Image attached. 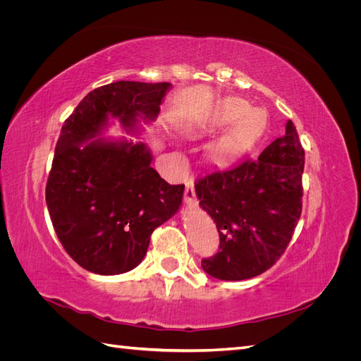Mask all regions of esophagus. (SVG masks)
Returning a JSON list of instances; mask_svg holds the SVG:
<instances>
[{"label":"esophagus","instance_id":"34e87169","mask_svg":"<svg viewBox=\"0 0 361 361\" xmlns=\"http://www.w3.org/2000/svg\"><path fill=\"white\" fill-rule=\"evenodd\" d=\"M185 203L187 204H192L194 199H195V190H194V185L192 183H187V188H185Z\"/></svg>","mask_w":361,"mask_h":361}]
</instances>
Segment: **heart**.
Returning <instances> with one entry per match:
<instances>
[{
	"label": "heart",
	"instance_id": "b5f03b06",
	"mask_svg": "<svg viewBox=\"0 0 361 361\" xmlns=\"http://www.w3.org/2000/svg\"><path fill=\"white\" fill-rule=\"evenodd\" d=\"M247 110V104L241 99H228L223 104L220 111L216 113V120L220 123H231L236 120L239 116L244 114ZM256 113L248 111L245 113L238 122L232 126L226 135H223L220 140L214 143L211 154L214 158L221 159L227 155L233 154L239 147L245 146L255 134V125H256Z\"/></svg>",
	"mask_w": 361,
	"mask_h": 361
}]
</instances>
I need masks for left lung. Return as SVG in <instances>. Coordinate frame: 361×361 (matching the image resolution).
Returning a JSON list of instances; mask_svg holds the SVG:
<instances>
[{
  "label": "left lung",
  "instance_id": "8db88e82",
  "mask_svg": "<svg viewBox=\"0 0 361 361\" xmlns=\"http://www.w3.org/2000/svg\"><path fill=\"white\" fill-rule=\"evenodd\" d=\"M304 149L292 120L286 133L245 159L195 182L202 209L220 233V251L202 260L218 280L236 281L269 269L292 239L302 209Z\"/></svg>",
  "mask_w": 361,
  "mask_h": 361
}]
</instances>
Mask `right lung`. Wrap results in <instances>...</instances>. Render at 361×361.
<instances>
[{
  "mask_svg": "<svg viewBox=\"0 0 361 361\" xmlns=\"http://www.w3.org/2000/svg\"><path fill=\"white\" fill-rule=\"evenodd\" d=\"M170 82L117 81L87 94L61 128L47 183V204L61 245L101 276L134 269L150 235L179 211L185 185H170L141 141L101 137L117 118L129 134L150 123Z\"/></svg>",
  "mask_w": 361,
  "mask_h": 361,
  "instance_id": "1",
  "label": "right lung"
}]
</instances>
